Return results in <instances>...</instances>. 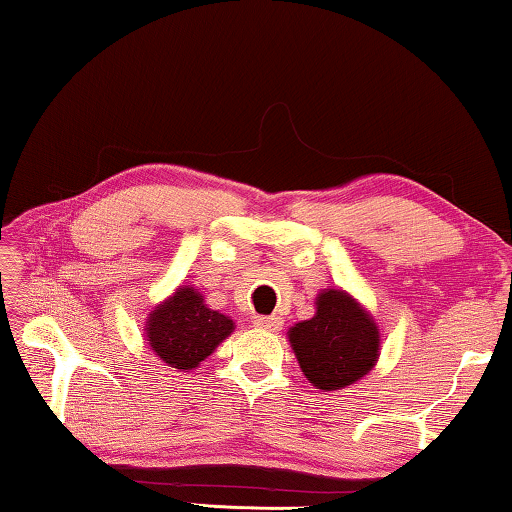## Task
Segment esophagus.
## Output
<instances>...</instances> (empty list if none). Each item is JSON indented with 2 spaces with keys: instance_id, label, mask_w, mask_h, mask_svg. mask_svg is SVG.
Returning a JSON list of instances; mask_svg holds the SVG:
<instances>
[{
  "instance_id": "esophagus-1",
  "label": "esophagus",
  "mask_w": 512,
  "mask_h": 512,
  "mask_svg": "<svg viewBox=\"0 0 512 512\" xmlns=\"http://www.w3.org/2000/svg\"><path fill=\"white\" fill-rule=\"evenodd\" d=\"M255 327L264 329V332H280V329H282V318H277V316H259L255 320Z\"/></svg>"
}]
</instances>
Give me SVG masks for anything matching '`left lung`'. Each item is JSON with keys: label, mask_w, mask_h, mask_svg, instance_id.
<instances>
[{"label": "left lung", "mask_w": 512, "mask_h": 512, "mask_svg": "<svg viewBox=\"0 0 512 512\" xmlns=\"http://www.w3.org/2000/svg\"><path fill=\"white\" fill-rule=\"evenodd\" d=\"M289 343L302 375L323 393L341 391L377 366L379 325L361 302L343 289H323L316 314L289 327Z\"/></svg>", "instance_id": "left-lung-1"}]
</instances>
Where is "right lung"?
<instances>
[{
  "label": "right lung",
  "mask_w": 512,
  "mask_h": 512,
  "mask_svg": "<svg viewBox=\"0 0 512 512\" xmlns=\"http://www.w3.org/2000/svg\"><path fill=\"white\" fill-rule=\"evenodd\" d=\"M235 332V320L205 305L194 284L180 287L146 316L144 336L169 368L189 372L201 366Z\"/></svg>",
  "instance_id": "add662e5"
}]
</instances>
